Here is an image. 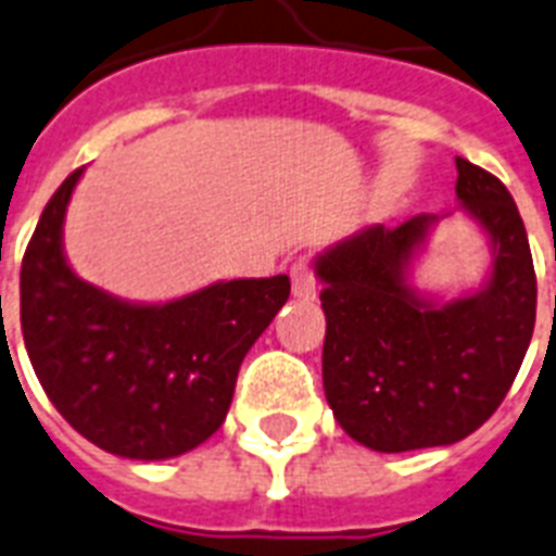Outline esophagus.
<instances>
[{
  "instance_id": "34e87169",
  "label": "esophagus",
  "mask_w": 556,
  "mask_h": 556,
  "mask_svg": "<svg viewBox=\"0 0 556 556\" xmlns=\"http://www.w3.org/2000/svg\"><path fill=\"white\" fill-rule=\"evenodd\" d=\"M290 278H292V295H295V299H304V301L316 299V275H313V266H309L307 257H301V261L292 264Z\"/></svg>"
}]
</instances>
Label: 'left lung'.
<instances>
[{
    "label": "left lung",
    "mask_w": 556,
    "mask_h": 556,
    "mask_svg": "<svg viewBox=\"0 0 556 556\" xmlns=\"http://www.w3.org/2000/svg\"><path fill=\"white\" fill-rule=\"evenodd\" d=\"M455 197L488 238L479 290L443 299L412 283L441 223L365 226L316 257L327 318L321 380L333 417L377 453L450 446L472 434L514 386L536 321V275L514 197L455 159Z\"/></svg>",
    "instance_id": "1"
}]
</instances>
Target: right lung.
Masks as SVG:
<instances>
[{
  "instance_id": "obj_1",
  "label": "right lung",
  "mask_w": 556,
  "mask_h": 556,
  "mask_svg": "<svg viewBox=\"0 0 556 556\" xmlns=\"http://www.w3.org/2000/svg\"><path fill=\"white\" fill-rule=\"evenodd\" d=\"M77 167L42 211L20 273L25 351L68 426L106 453L165 462L217 432L243 356L290 299V278H238L139 304L77 278L63 223Z\"/></svg>"
}]
</instances>
